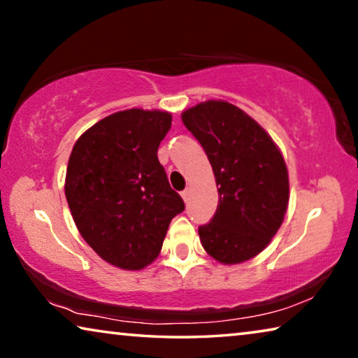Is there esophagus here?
Masks as SVG:
<instances>
[{
	"label": "esophagus",
	"instance_id": "34e87169",
	"mask_svg": "<svg viewBox=\"0 0 358 358\" xmlns=\"http://www.w3.org/2000/svg\"><path fill=\"white\" fill-rule=\"evenodd\" d=\"M181 197H183V201H185V203H187V202H189V197H191V192H189V189H186V191H183V192H181Z\"/></svg>",
	"mask_w": 358,
	"mask_h": 358
}]
</instances>
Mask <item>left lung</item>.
Returning a JSON list of instances; mask_svg holds the SVG:
<instances>
[{
    "instance_id": "obj_1",
    "label": "left lung",
    "mask_w": 358,
    "mask_h": 358,
    "mask_svg": "<svg viewBox=\"0 0 358 358\" xmlns=\"http://www.w3.org/2000/svg\"><path fill=\"white\" fill-rule=\"evenodd\" d=\"M213 169L217 210L199 227L203 250L222 265L256 257L281 227L289 205V172L281 150L256 120L222 99L181 113Z\"/></svg>"
}]
</instances>
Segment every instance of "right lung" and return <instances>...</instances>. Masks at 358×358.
<instances>
[{"instance_id":"1","label":"right lung","mask_w":358,"mask_h":358,"mask_svg":"<svg viewBox=\"0 0 358 358\" xmlns=\"http://www.w3.org/2000/svg\"><path fill=\"white\" fill-rule=\"evenodd\" d=\"M171 126L166 110H120L85 131L71 151L64 194L72 220L93 251L117 268L155 262L172 217L185 210L157 161Z\"/></svg>"}]
</instances>
